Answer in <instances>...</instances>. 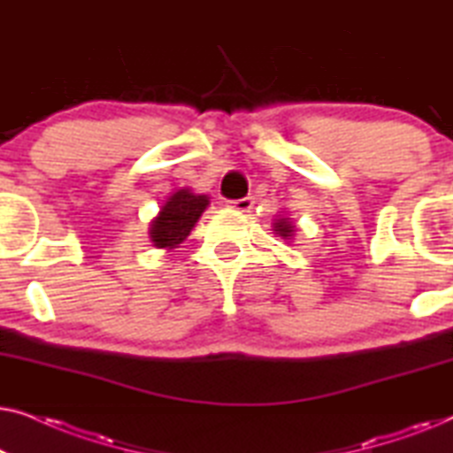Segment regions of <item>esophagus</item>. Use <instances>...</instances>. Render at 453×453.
Listing matches in <instances>:
<instances>
[{
    "label": "esophagus",
    "instance_id": "obj_1",
    "mask_svg": "<svg viewBox=\"0 0 453 453\" xmlns=\"http://www.w3.org/2000/svg\"><path fill=\"white\" fill-rule=\"evenodd\" d=\"M231 203L233 210H239V212H250L253 208V197H241V200H233Z\"/></svg>",
    "mask_w": 453,
    "mask_h": 453
}]
</instances>
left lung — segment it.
Segmentation results:
<instances>
[{"label":"left lung","mask_w":453,"mask_h":453,"mask_svg":"<svg viewBox=\"0 0 453 453\" xmlns=\"http://www.w3.org/2000/svg\"><path fill=\"white\" fill-rule=\"evenodd\" d=\"M272 226H274L272 231L276 233V237H282L284 241H290L295 237L296 226H295L293 220L287 219V216H282V219H276L274 225H272Z\"/></svg>","instance_id":"obj_1"}]
</instances>
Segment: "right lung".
<instances>
[{
	"mask_svg": "<svg viewBox=\"0 0 453 453\" xmlns=\"http://www.w3.org/2000/svg\"><path fill=\"white\" fill-rule=\"evenodd\" d=\"M208 203V196L194 194L188 188L177 189L160 208L157 219L150 222L148 234H150L152 245L158 250H175L181 245L189 237L191 228L200 220Z\"/></svg>",
	"mask_w": 453,
	"mask_h": 453,
	"instance_id": "right-lung-1",
	"label": "right lung"
}]
</instances>
